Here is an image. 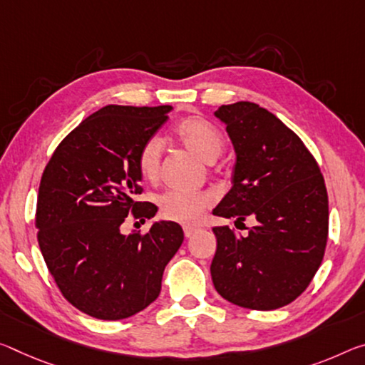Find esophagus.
<instances>
[{
    "label": "esophagus",
    "mask_w": 365,
    "mask_h": 365,
    "mask_svg": "<svg viewBox=\"0 0 365 365\" xmlns=\"http://www.w3.org/2000/svg\"><path fill=\"white\" fill-rule=\"evenodd\" d=\"M200 229H196V227H192V225H185L183 227V234H185V237H187V239H190V237H193L196 232H198Z\"/></svg>",
    "instance_id": "esophagus-1"
}]
</instances>
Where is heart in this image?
I'll use <instances>...</instances> for the list:
<instances>
[{
  "mask_svg": "<svg viewBox=\"0 0 365 365\" xmlns=\"http://www.w3.org/2000/svg\"><path fill=\"white\" fill-rule=\"evenodd\" d=\"M175 136L185 148L201 160L214 162L224 149V138L217 128L200 117H188L178 121ZM164 143L159 136H151L143 143L138 153V169L148 180H155L160 172ZM211 195L205 192H180L167 190L155 198L160 217L178 224H193L200 214L211 205Z\"/></svg>",
  "mask_w": 365,
  "mask_h": 365,
  "instance_id": "obj_1",
  "label": "heart"
}]
</instances>
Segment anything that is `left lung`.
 <instances>
[{
	"label": "left lung",
	"instance_id": "obj_1",
	"mask_svg": "<svg viewBox=\"0 0 365 365\" xmlns=\"http://www.w3.org/2000/svg\"><path fill=\"white\" fill-rule=\"evenodd\" d=\"M216 117L232 140V188L214 216H248L240 237L229 225L217 239L211 276L216 291L239 307L274 310L296 300L320 268L328 240V193L314 155L291 128L252 102L222 106Z\"/></svg>",
	"mask_w": 365,
	"mask_h": 365
}]
</instances>
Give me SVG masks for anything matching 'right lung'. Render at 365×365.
Returning a JSON list of instances; mask_svg holds the SVG:
<instances>
[{
  "instance_id": "1",
  "label": "right lung",
  "mask_w": 365,
  "mask_h": 365,
  "mask_svg": "<svg viewBox=\"0 0 365 365\" xmlns=\"http://www.w3.org/2000/svg\"><path fill=\"white\" fill-rule=\"evenodd\" d=\"M170 106H107L58 144L42 173L36 227L38 247L69 304L99 320H121L160 292L162 273L183 230L159 221L146 234H121L133 217H154L143 193L138 153L169 118Z\"/></svg>"
}]
</instances>
